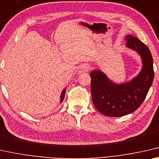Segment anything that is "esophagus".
Instances as JSON below:
<instances>
[{"label":"esophagus","mask_w":159,"mask_h":159,"mask_svg":"<svg viewBox=\"0 0 159 159\" xmlns=\"http://www.w3.org/2000/svg\"><path fill=\"white\" fill-rule=\"evenodd\" d=\"M89 67L87 66H81L80 67V70H79V72L80 73H82V72H86L87 71H89Z\"/></svg>","instance_id":"esophagus-1"}]
</instances>
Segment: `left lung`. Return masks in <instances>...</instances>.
Returning <instances> with one entry per match:
<instances>
[{
	"label": "left lung",
	"mask_w": 159,
	"mask_h": 159,
	"mask_svg": "<svg viewBox=\"0 0 159 159\" xmlns=\"http://www.w3.org/2000/svg\"><path fill=\"white\" fill-rule=\"evenodd\" d=\"M126 46L136 51L142 60V69L130 82L117 84L99 70L91 72L93 106L103 115L119 117L133 113L147 97L154 77L153 58L149 48L138 38L126 36Z\"/></svg>",
	"instance_id": "1"
}]
</instances>
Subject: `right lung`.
<instances>
[{
  "label": "right lung",
  "instance_id": "obj_1",
  "mask_svg": "<svg viewBox=\"0 0 159 159\" xmlns=\"http://www.w3.org/2000/svg\"><path fill=\"white\" fill-rule=\"evenodd\" d=\"M65 93H66V89H64L63 91H62V94H61V103L62 102V101H63L64 98H65Z\"/></svg>",
  "mask_w": 159,
  "mask_h": 159
}]
</instances>
